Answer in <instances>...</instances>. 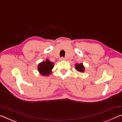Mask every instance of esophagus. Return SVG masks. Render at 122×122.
Returning a JSON list of instances; mask_svg holds the SVG:
<instances>
[{"instance_id": "esophagus-1", "label": "esophagus", "mask_w": 122, "mask_h": 122, "mask_svg": "<svg viewBox=\"0 0 122 122\" xmlns=\"http://www.w3.org/2000/svg\"><path fill=\"white\" fill-rule=\"evenodd\" d=\"M60 59H61V61H64V60H65V58H64L63 57H61V58H60Z\"/></svg>"}]
</instances>
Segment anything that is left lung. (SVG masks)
Returning <instances> with one entry per match:
<instances>
[{
	"instance_id": "obj_1",
	"label": "left lung",
	"mask_w": 122,
	"mask_h": 122,
	"mask_svg": "<svg viewBox=\"0 0 122 122\" xmlns=\"http://www.w3.org/2000/svg\"><path fill=\"white\" fill-rule=\"evenodd\" d=\"M76 66V70L79 71V72H84V67L83 64L81 63V64H76L75 65Z\"/></svg>"
}]
</instances>
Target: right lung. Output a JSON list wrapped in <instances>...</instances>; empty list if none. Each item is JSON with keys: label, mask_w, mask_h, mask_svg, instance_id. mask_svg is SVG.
I'll return each instance as SVG.
<instances>
[{"label": "right lung", "mask_w": 122, "mask_h": 122, "mask_svg": "<svg viewBox=\"0 0 122 122\" xmlns=\"http://www.w3.org/2000/svg\"><path fill=\"white\" fill-rule=\"evenodd\" d=\"M53 66L54 64L53 63L47 60L46 61H43L42 63H40L38 69L41 75L43 76L49 75L51 72V70L53 69Z\"/></svg>", "instance_id": "right-lung-1"}]
</instances>
